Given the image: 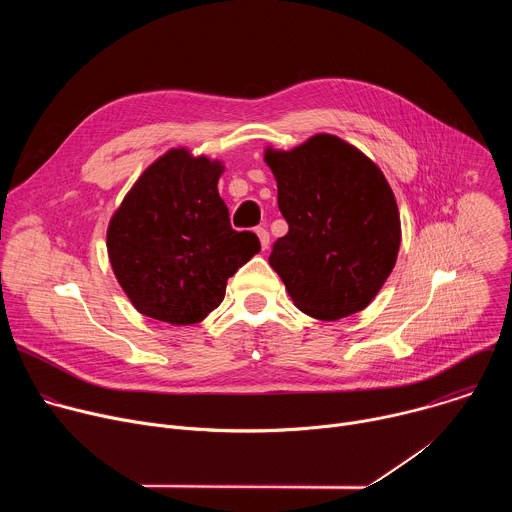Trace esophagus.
<instances>
[{
	"mask_svg": "<svg viewBox=\"0 0 512 512\" xmlns=\"http://www.w3.org/2000/svg\"><path fill=\"white\" fill-rule=\"evenodd\" d=\"M257 237H259V241H261V247L263 249H267L269 247V233H267V229L265 227H257Z\"/></svg>",
	"mask_w": 512,
	"mask_h": 512,
	"instance_id": "1",
	"label": "esophagus"
}]
</instances>
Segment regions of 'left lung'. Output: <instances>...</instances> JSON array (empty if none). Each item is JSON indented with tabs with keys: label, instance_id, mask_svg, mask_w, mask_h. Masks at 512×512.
<instances>
[{
	"label": "left lung",
	"instance_id": "left-lung-1",
	"mask_svg": "<svg viewBox=\"0 0 512 512\" xmlns=\"http://www.w3.org/2000/svg\"><path fill=\"white\" fill-rule=\"evenodd\" d=\"M287 235L269 265L294 304L318 320L367 308L391 275L401 221L383 172L344 139L318 133L289 152L267 150Z\"/></svg>",
	"mask_w": 512,
	"mask_h": 512
}]
</instances>
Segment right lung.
I'll return each instance as SVG.
<instances>
[{"label":"right lung","instance_id":"add662e5","mask_svg":"<svg viewBox=\"0 0 512 512\" xmlns=\"http://www.w3.org/2000/svg\"><path fill=\"white\" fill-rule=\"evenodd\" d=\"M223 164L170 150L145 170L107 229L113 273L143 316L174 326L202 322L225 300L227 281L261 243L235 231L218 196Z\"/></svg>","mask_w":512,"mask_h":512}]
</instances>
